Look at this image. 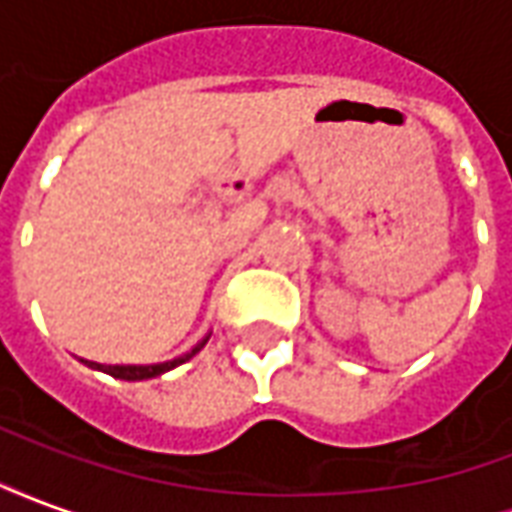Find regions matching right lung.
I'll list each match as a JSON object with an SVG mask.
<instances>
[{"label":"right lung","instance_id":"1","mask_svg":"<svg viewBox=\"0 0 512 512\" xmlns=\"http://www.w3.org/2000/svg\"><path fill=\"white\" fill-rule=\"evenodd\" d=\"M208 337H211V334H208ZM208 337H202L200 343L194 345L189 354L175 356V359H169V362H158V365H101V362H87V359H82V362L87 367L101 370V373H106V376H112V378H123V381H147V378H156V376H161V373H169L172 367L189 362L191 356L197 354L202 345L208 343Z\"/></svg>","mask_w":512,"mask_h":512}]
</instances>
